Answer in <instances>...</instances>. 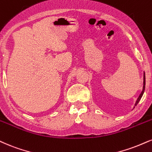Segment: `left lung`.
<instances>
[{
    "label": "left lung",
    "mask_w": 152,
    "mask_h": 152,
    "mask_svg": "<svg viewBox=\"0 0 152 152\" xmlns=\"http://www.w3.org/2000/svg\"><path fill=\"white\" fill-rule=\"evenodd\" d=\"M143 84H144V86H143V89H142V93H141V94L140 95V96L138 97L136 103H135V106H136L137 105L139 102H140V100H141V98H142V96H143L144 92V90H145V74H144V82H143Z\"/></svg>",
    "instance_id": "1"
}]
</instances>
